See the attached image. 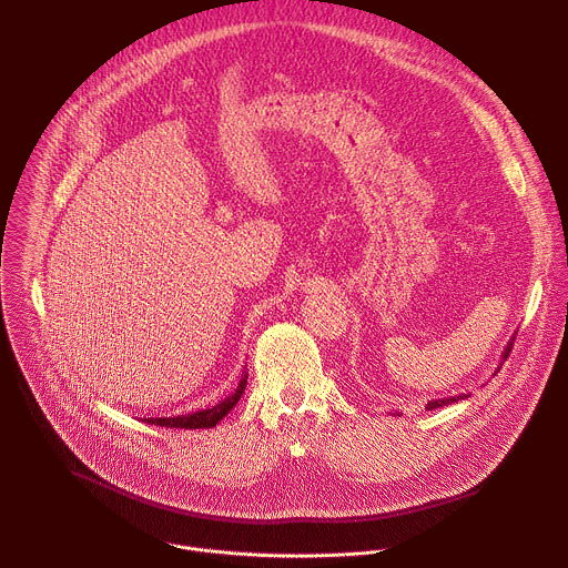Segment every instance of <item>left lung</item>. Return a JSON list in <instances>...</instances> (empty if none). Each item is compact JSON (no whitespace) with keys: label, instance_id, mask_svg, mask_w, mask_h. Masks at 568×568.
<instances>
[{"label":"left lung","instance_id":"8db88e82","mask_svg":"<svg viewBox=\"0 0 568 568\" xmlns=\"http://www.w3.org/2000/svg\"><path fill=\"white\" fill-rule=\"evenodd\" d=\"M510 348H513V339L508 342V346H506V351H504V355H501V359L506 362V357H508V353H510ZM501 368V366H499ZM465 397H469L467 393H463V395H456V397H443V399H429L427 402V407L425 409H429V412H434V409H438V407H443V404H452V402H458V399H465Z\"/></svg>","mask_w":568,"mask_h":568}]
</instances>
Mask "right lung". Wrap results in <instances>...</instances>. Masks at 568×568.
<instances>
[{"label":"right lung","mask_w":568,"mask_h":568,"mask_svg":"<svg viewBox=\"0 0 568 568\" xmlns=\"http://www.w3.org/2000/svg\"><path fill=\"white\" fill-rule=\"evenodd\" d=\"M247 371L242 373L240 377V384L237 388L220 399L215 407L211 409H200V412H193V414H182V416H173V418H148V425H159V427H171V429H211L215 427L233 407L237 404V399L242 397V393H245L247 388Z\"/></svg>","instance_id":"obj_1"}]
</instances>
